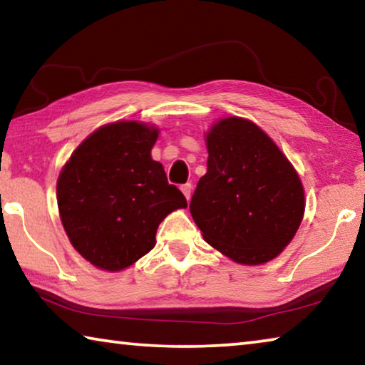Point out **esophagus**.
Here are the masks:
<instances>
[{
  "label": "esophagus",
  "instance_id": "34e87169",
  "mask_svg": "<svg viewBox=\"0 0 365 365\" xmlns=\"http://www.w3.org/2000/svg\"><path fill=\"white\" fill-rule=\"evenodd\" d=\"M191 188H193V187H191V183H185V185H182V187H180L182 193L185 195V197H187V200H190V197H191Z\"/></svg>",
  "mask_w": 365,
  "mask_h": 365
}]
</instances>
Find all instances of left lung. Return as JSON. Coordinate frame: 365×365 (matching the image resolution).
<instances>
[{"instance_id":"left-lung-1","label":"left lung","mask_w":365,"mask_h":365,"mask_svg":"<svg viewBox=\"0 0 365 365\" xmlns=\"http://www.w3.org/2000/svg\"><path fill=\"white\" fill-rule=\"evenodd\" d=\"M207 172L190 212L206 242L238 264H264L292 242L304 214L298 174L256 123L228 117L206 137Z\"/></svg>"}]
</instances>
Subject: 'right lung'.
I'll return each instance as SVG.
<instances>
[{
	"instance_id": "right-lung-1",
	"label": "right lung",
	"mask_w": 365,
	"mask_h": 365,
	"mask_svg": "<svg viewBox=\"0 0 365 365\" xmlns=\"http://www.w3.org/2000/svg\"><path fill=\"white\" fill-rule=\"evenodd\" d=\"M158 130L140 122L98 128L58 178V207L71 243L86 261L122 270L154 248L165 215L187 200L151 158Z\"/></svg>"
}]
</instances>
